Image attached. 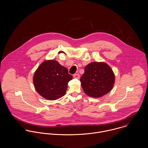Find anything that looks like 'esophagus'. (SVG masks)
Instances as JSON below:
<instances>
[{"instance_id":"1","label":"esophagus","mask_w":148,"mask_h":148,"mask_svg":"<svg viewBox=\"0 0 148 148\" xmlns=\"http://www.w3.org/2000/svg\"><path fill=\"white\" fill-rule=\"evenodd\" d=\"M73 77L75 79H79L80 78V75L79 73H75L73 75Z\"/></svg>"}]
</instances>
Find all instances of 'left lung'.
<instances>
[{
  "mask_svg": "<svg viewBox=\"0 0 148 148\" xmlns=\"http://www.w3.org/2000/svg\"><path fill=\"white\" fill-rule=\"evenodd\" d=\"M84 70L80 81L85 94L92 97L99 98L111 90L115 83V75L108 64L92 62Z\"/></svg>",
  "mask_w": 148,
  "mask_h": 148,
  "instance_id": "obj_1",
  "label": "left lung"
}]
</instances>
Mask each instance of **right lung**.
Wrapping results in <instances>:
<instances>
[{
    "mask_svg": "<svg viewBox=\"0 0 148 148\" xmlns=\"http://www.w3.org/2000/svg\"><path fill=\"white\" fill-rule=\"evenodd\" d=\"M67 69L56 60L42 62L36 71L33 84L37 92L45 99L56 100L66 94L68 83L72 79Z\"/></svg>",
    "mask_w": 148,
    "mask_h": 148,
    "instance_id": "right-lung-1",
    "label": "right lung"
}]
</instances>
